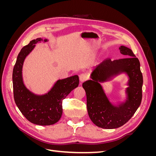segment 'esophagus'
<instances>
[{
    "label": "esophagus",
    "instance_id": "obj_1",
    "mask_svg": "<svg viewBox=\"0 0 156 156\" xmlns=\"http://www.w3.org/2000/svg\"><path fill=\"white\" fill-rule=\"evenodd\" d=\"M88 75L87 74H85V73H81V75H79V80H80V81H81V83L87 81V80L88 79Z\"/></svg>",
    "mask_w": 156,
    "mask_h": 156
}]
</instances>
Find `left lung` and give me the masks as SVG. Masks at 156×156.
Listing matches in <instances>:
<instances>
[{"label": "left lung", "mask_w": 156, "mask_h": 156, "mask_svg": "<svg viewBox=\"0 0 156 156\" xmlns=\"http://www.w3.org/2000/svg\"><path fill=\"white\" fill-rule=\"evenodd\" d=\"M119 49L121 54L128 57L113 61L111 58L105 60L94 69L90 76L92 80L83 83L90 119L96 126L104 129L118 128L125 124L135 114L142 100L143 78L139 60L129 48L122 45ZM123 72L129 77L127 99L124 103L114 106L99 83Z\"/></svg>", "instance_id": "1"}]
</instances>
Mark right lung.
I'll return each instance as SVG.
<instances>
[{"mask_svg":"<svg viewBox=\"0 0 156 156\" xmlns=\"http://www.w3.org/2000/svg\"><path fill=\"white\" fill-rule=\"evenodd\" d=\"M43 41L37 38L21 49L13 69V97L16 104L26 119L40 126H49L56 123L62 114V100L79 85L78 75L58 80L51 90L44 95H36L25 86L22 69L26 56L34 48L35 44ZM44 41H48L46 39Z\"/></svg>","mask_w":156,"mask_h":156,"instance_id":"obj_1","label":"right lung"}]
</instances>
